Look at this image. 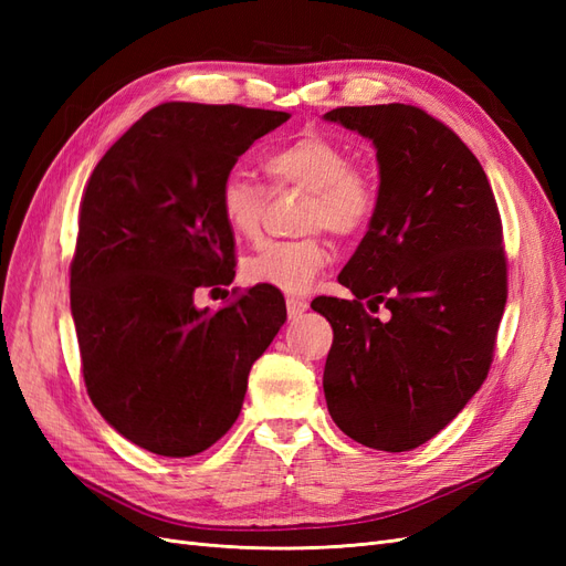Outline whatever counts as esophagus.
I'll return each mask as SVG.
<instances>
[{"label":"esophagus","mask_w":566,"mask_h":566,"mask_svg":"<svg viewBox=\"0 0 566 566\" xmlns=\"http://www.w3.org/2000/svg\"><path fill=\"white\" fill-rule=\"evenodd\" d=\"M285 306H287V318H290V321L300 318L306 310H310V304H306V302L300 300V297H287V300H285Z\"/></svg>","instance_id":"esophagus-1"}]
</instances>
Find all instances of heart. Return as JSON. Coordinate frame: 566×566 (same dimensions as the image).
Wrapping results in <instances>:
<instances>
[{
    "label": "heart",
    "instance_id": "1",
    "mask_svg": "<svg viewBox=\"0 0 566 566\" xmlns=\"http://www.w3.org/2000/svg\"><path fill=\"white\" fill-rule=\"evenodd\" d=\"M262 169L273 191L300 188L310 196L300 221L304 231L325 229L337 238H356L378 212L380 193L373 175L352 165L349 150L323 134L295 136L293 142L271 150L262 160ZM266 200L264 188L241 172H231L219 184V214L235 238L252 241L260 235ZM328 260V243L318 233L295 241H271L248 256L243 276L254 285L302 295Z\"/></svg>",
    "mask_w": 566,
    "mask_h": 566
}]
</instances>
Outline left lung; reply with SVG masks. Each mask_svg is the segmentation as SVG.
<instances>
[{"instance_id":"8db88e82","label":"left lung","mask_w":566,"mask_h":566,"mask_svg":"<svg viewBox=\"0 0 566 566\" xmlns=\"http://www.w3.org/2000/svg\"><path fill=\"white\" fill-rule=\"evenodd\" d=\"M325 119L370 139L380 165L378 212L337 276L354 300L312 302L333 325L325 401L347 437L401 453L439 434L489 375L507 300L499 205L474 153L422 108Z\"/></svg>"}]
</instances>
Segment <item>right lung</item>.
I'll use <instances>...</instances> for the list:
<instances>
[{"mask_svg": "<svg viewBox=\"0 0 566 566\" xmlns=\"http://www.w3.org/2000/svg\"><path fill=\"white\" fill-rule=\"evenodd\" d=\"M287 117L169 101L119 136L84 188L71 262L84 385L113 430L156 455L202 453L231 430L252 364L285 323L266 285L214 312L193 295L235 276L221 179Z\"/></svg>", "mask_w": 566, "mask_h": 566, "instance_id": "obj_1", "label": "right lung"}]
</instances>
